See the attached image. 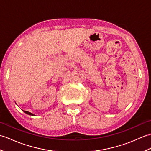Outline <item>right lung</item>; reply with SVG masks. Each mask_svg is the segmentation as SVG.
<instances>
[{"instance_id":"1","label":"right lung","mask_w":151,"mask_h":151,"mask_svg":"<svg viewBox=\"0 0 151 151\" xmlns=\"http://www.w3.org/2000/svg\"><path fill=\"white\" fill-rule=\"evenodd\" d=\"M23 111L24 112L25 114H28V115H35L34 114H32V113H30V112H29V111H24V110H23Z\"/></svg>"}]
</instances>
